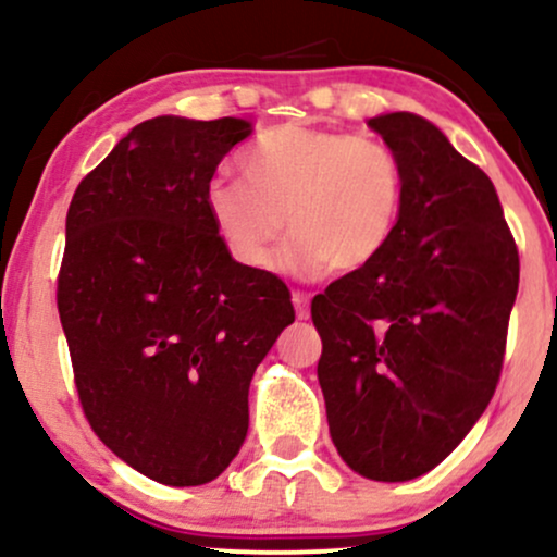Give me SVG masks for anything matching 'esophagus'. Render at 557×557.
Returning a JSON list of instances; mask_svg holds the SVG:
<instances>
[{
    "label": "esophagus",
    "instance_id": "esophagus-1",
    "mask_svg": "<svg viewBox=\"0 0 557 557\" xmlns=\"http://www.w3.org/2000/svg\"><path fill=\"white\" fill-rule=\"evenodd\" d=\"M293 306H296V317L298 319H309L311 309H309V296L300 290H293Z\"/></svg>",
    "mask_w": 557,
    "mask_h": 557
}]
</instances>
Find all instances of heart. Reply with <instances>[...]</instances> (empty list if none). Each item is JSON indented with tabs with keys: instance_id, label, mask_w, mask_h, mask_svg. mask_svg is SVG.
I'll return each instance as SVG.
<instances>
[{
	"instance_id": "1",
	"label": "heart",
	"mask_w": 557,
	"mask_h": 557,
	"mask_svg": "<svg viewBox=\"0 0 557 557\" xmlns=\"http://www.w3.org/2000/svg\"><path fill=\"white\" fill-rule=\"evenodd\" d=\"M238 164L243 181L212 177L203 201L222 246L246 270H272L287 230V272H356L398 227L406 172L385 140L287 123L261 133Z\"/></svg>"
}]
</instances>
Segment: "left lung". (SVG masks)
<instances>
[{"label": "left lung", "instance_id": "obj_1", "mask_svg": "<svg viewBox=\"0 0 557 557\" xmlns=\"http://www.w3.org/2000/svg\"><path fill=\"white\" fill-rule=\"evenodd\" d=\"M369 127L398 154L406 196L385 251L311 300L317 376L343 461L408 482L445 461L492 400L519 251L495 185L437 125L389 112Z\"/></svg>", "mask_w": 557, "mask_h": 557}]
</instances>
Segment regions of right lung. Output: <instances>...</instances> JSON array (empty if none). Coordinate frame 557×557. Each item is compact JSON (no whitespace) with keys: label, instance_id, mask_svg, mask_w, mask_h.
Segmentation results:
<instances>
[{"label":"right lung","instance_id":"right-lung-1","mask_svg":"<svg viewBox=\"0 0 557 557\" xmlns=\"http://www.w3.org/2000/svg\"><path fill=\"white\" fill-rule=\"evenodd\" d=\"M251 133L240 117L146 120L67 209L57 309L83 413L170 487L212 482L238 456L251 376L296 319L283 280L230 257L203 201Z\"/></svg>","mask_w":557,"mask_h":557}]
</instances>
